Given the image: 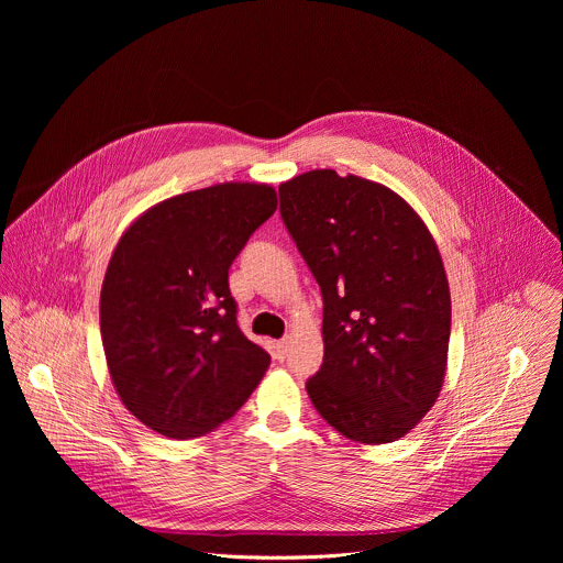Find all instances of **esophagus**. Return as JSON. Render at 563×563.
Listing matches in <instances>:
<instances>
[{
  "mask_svg": "<svg viewBox=\"0 0 563 563\" xmlns=\"http://www.w3.org/2000/svg\"><path fill=\"white\" fill-rule=\"evenodd\" d=\"M287 350H289V341H287V339L278 341V343L274 345V358H276V361H285Z\"/></svg>",
  "mask_w": 563,
  "mask_h": 563,
  "instance_id": "1",
  "label": "esophagus"
}]
</instances>
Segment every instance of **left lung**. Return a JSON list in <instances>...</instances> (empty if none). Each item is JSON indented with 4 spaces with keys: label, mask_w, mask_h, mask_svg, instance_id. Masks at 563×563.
<instances>
[{
    "label": "left lung",
    "mask_w": 563,
    "mask_h": 563,
    "mask_svg": "<svg viewBox=\"0 0 563 563\" xmlns=\"http://www.w3.org/2000/svg\"><path fill=\"white\" fill-rule=\"evenodd\" d=\"M280 216L323 294L313 408L365 443L406 437L443 387L450 287L434 238L391 189L334 169L278 187Z\"/></svg>",
    "instance_id": "8db88e82"
}]
</instances>
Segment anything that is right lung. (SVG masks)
Masks as SVG:
<instances>
[{"instance_id":"add662e5","label":"right lung","mask_w":563,"mask_h":563,"mask_svg":"<svg viewBox=\"0 0 563 563\" xmlns=\"http://www.w3.org/2000/svg\"><path fill=\"white\" fill-rule=\"evenodd\" d=\"M274 187L222 183L146 209L122 233L100 291V332L124 408L196 439L233 417L269 367L238 328L229 267L276 211Z\"/></svg>"}]
</instances>
